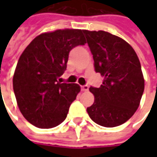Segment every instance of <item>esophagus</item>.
Segmentation results:
<instances>
[{"mask_svg":"<svg viewBox=\"0 0 157 157\" xmlns=\"http://www.w3.org/2000/svg\"><path fill=\"white\" fill-rule=\"evenodd\" d=\"M88 89H89L88 86H81V90L83 92H86V91H88Z\"/></svg>","mask_w":157,"mask_h":157,"instance_id":"34e87169","label":"esophagus"}]
</instances>
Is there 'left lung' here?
Listing matches in <instances>:
<instances>
[{
  "instance_id": "8db88e82",
  "label": "left lung",
  "mask_w": 157,
  "mask_h": 157,
  "mask_svg": "<svg viewBox=\"0 0 157 157\" xmlns=\"http://www.w3.org/2000/svg\"><path fill=\"white\" fill-rule=\"evenodd\" d=\"M93 54L94 69L104 77L100 87L89 88L94 102L87 107L95 123L113 128L134 115L144 91L139 58L129 44L103 30H83Z\"/></svg>"
}]
</instances>
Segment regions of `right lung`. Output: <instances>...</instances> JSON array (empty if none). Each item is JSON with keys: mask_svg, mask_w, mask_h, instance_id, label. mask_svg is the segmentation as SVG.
<instances>
[{"mask_svg": "<svg viewBox=\"0 0 157 157\" xmlns=\"http://www.w3.org/2000/svg\"><path fill=\"white\" fill-rule=\"evenodd\" d=\"M86 43L81 29H57L37 36L21 53L13 88L18 107L29 123L52 128L65 120L80 86L61 84L57 78L66 70L71 49Z\"/></svg>", "mask_w": 157, "mask_h": 157, "instance_id": "obj_1", "label": "right lung"}]
</instances>
